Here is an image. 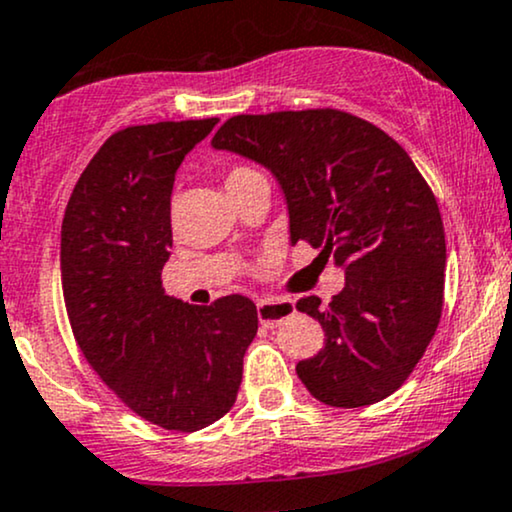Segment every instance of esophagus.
I'll list each match as a JSON object with an SVG mask.
<instances>
[{
	"label": "esophagus",
	"instance_id": "obj_1",
	"mask_svg": "<svg viewBox=\"0 0 512 512\" xmlns=\"http://www.w3.org/2000/svg\"><path fill=\"white\" fill-rule=\"evenodd\" d=\"M296 313L291 301H262L257 303V317L264 327H276L279 322H284L286 317Z\"/></svg>",
	"mask_w": 512,
	"mask_h": 512
}]
</instances>
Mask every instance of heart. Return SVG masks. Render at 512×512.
Returning a JSON list of instances; mask_svg holds the SVG:
<instances>
[{
  "label": "heart",
  "mask_w": 512,
  "mask_h": 512,
  "mask_svg": "<svg viewBox=\"0 0 512 512\" xmlns=\"http://www.w3.org/2000/svg\"><path fill=\"white\" fill-rule=\"evenodd\" d=\"M252 175H260V173H257V170L248 168V166H236V168L228 170L226 178H223V185H226V190H228V187L238 185V182L248 180V178H252Z\"/></svg>",
  "instance_id": "1"
}]
</instances>
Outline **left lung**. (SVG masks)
I'll return each mask as SVG.
<instances>
[{
    "label": "left lung",
    "instance_id": "1",
    "mask_svg": "<svg viewBox=\"0 0 512 512\" xmlns=\"http://www.w3.org/2000/svg\"><path fill=\"white\" fill-rule=\"evenodd\" d=\"M211 146L272 170L291 243L305 240L344 267L330 305L296 303L325 330V346L296 366L310 395L342 409L390 397L438 330L448 257L438 202L407 151L334 108L236 115Z\"/></svg>",
    "mask_w": 512,
    "mask_h": 512
}]
</instances>
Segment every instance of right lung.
Listing matches in <instances>:
<instances>
[{
    "label": "right lung",
    "mask_w": 512,
    "mask_h": 512,
    "mask_svg": "<svg viewBox=\"0 0 512 512\" xmlns=\"http://www.w3.org/2000/svg\"><path fill=\"white\" fill-rule=\"evenodd\" d=\"M219 117L110 134L76 180L62 221V293L88 366L134 414L166 431L214 424L238 397L257 334L245 296L211 305L163 291L175 170Z\"/></svg>",
    "instance_id": "add662e5"
}]
</instances>
